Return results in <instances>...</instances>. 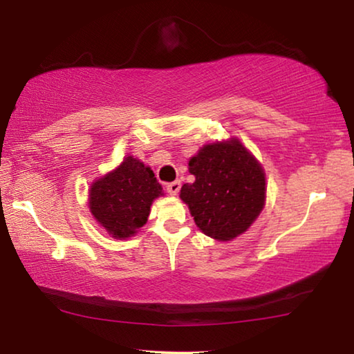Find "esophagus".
<instances>
[{"label": "esophagus", "mask_w": 354, "mask_h": 354, "mask_svg": "<svg viewBox=\"0 0 354 354\" xmlns=\"http://www.w3.org/2000/svg\"><path fill=\"white\" fill-rule=\"evenodd\" d=\"M179 189H181V181H173L167 184V192H169L170 195H178Z\"/></svg>", "instance_id": "1"}]
</instances>
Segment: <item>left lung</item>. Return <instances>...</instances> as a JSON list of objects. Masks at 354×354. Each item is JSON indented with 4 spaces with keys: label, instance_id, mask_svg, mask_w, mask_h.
Instances as JSON below:
<instances>
[{
    "label": "left lung",
    "instance_id": "8db88e82",
    "mask_svg": "<svg viewBox=\"0 0 354 354\" xmlns=\"http://www.w3.org/2000/svg\"><path fill=\"white\" fill-rule=\"evenodd\" d=\"M192 184L181 187L196 226L217 241H231L248 230L266 201L261 164L237 139L205 145L189 160Z\"/></svg>",
    "mask_w": 354,
    "mask_h": 354
}]
</instances>
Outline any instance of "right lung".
<instances>
[{
    "label": "right lung",
    "mask_w": 354,
    "mask_h": 354,
    "mask_svg": "<svg viewBox=\"0 0 354 354\" xmlns=\"http://www.w3.org/2000/svg\"><path fill=\"white\" fill-rule=\"evenodd\" d=\"M162 195L153 170L133 156L91 187V211L101 226L117 239H127L147 223L149 206Z\"/></svg>",
    "instance_id": "right-lung-1"
}]
</instances>
